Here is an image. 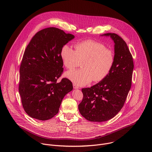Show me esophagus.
Here are the masks:
<instances>
[{
  "label": "esophagus",
  "instance_id": "esophagus-1",
  "mask_svg": "<svg viewBox=\"0 0 152 152\" xmlns=\"http://www.w3.org/2000/svg\"><path fill=\"white\" fill-rule=\"evenodd\" d=\"M73 88L74 89H79V86H77L76 84H73Z\"/></svg>",
  "mask_w": 152,
  "mask_h": 152
}]
</instances>
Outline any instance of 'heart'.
Masks as SVG:
<instances>
[{
	"mask_svg": "<svg viewBox=\"0 0 152 152\" xmlns=\"http://www.w3.org/2000/svg\"><path fill=\"white\" fill-rule=\"evenodd\" d=\"M75 48L69 45L63 46L60 51L62 62L69 70L75 69L82 62V69L66 72V77L77 86H85L92 80L99 82L108 76L115 63L112 50L93 40L77 42Z\"/></svg>",
	"mask_w": 152,
	"mask_h": 152,
	"instance_id": "1",
	"label": "heart"
}]
</instances>
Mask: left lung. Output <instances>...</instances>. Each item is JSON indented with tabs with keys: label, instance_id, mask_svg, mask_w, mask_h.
Listing matches in <instances>:
<instances>
[{
	"label": "left lung",
	"instance_id": "8db88e82",
	"mask_svg": "<svg viewBox=\"0 0 152 152\" xmlns=\"http://www.w3.org/2000/svg\"><path fill=\"white\" fill-rule=\"evenodd\" d=\"M115 45V63L108 76L98 83L82 89L80 113L91 122H102L115 117L123 107L131 89L134 63L126 42L115 33H106Z\"/></svg>",
	"mask_w": 152,
	"mask_h": 152
}]
</instances>
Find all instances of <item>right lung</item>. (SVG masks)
Returning <instances> with one entry per match:
<instances>
[{
	"instance_id": "obj_1",
	"label": "right lung",
	"mask_w": 152,
	"mask_h": 152,
	"mask_svg": "<svg viewBox=\"0 0 152 152\" xmlns=\"http://www.w3.org/2000/svg\"><path fill=\"white\" fill-rule=\"evenodd\" d=\"M75 36L56 27L38 31L27 45L20 69L19 92L23 107L40 121L56 115L64 96L73 90L72 82L57 79L63 72L61 49Z\"/></svg>"
}]
</instances>
